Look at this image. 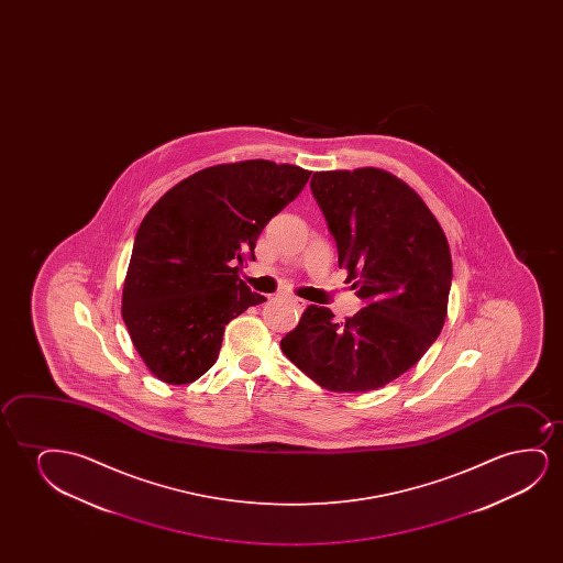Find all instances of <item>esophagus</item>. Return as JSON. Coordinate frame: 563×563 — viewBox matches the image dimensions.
Segmentation results:
<instances>
[{
  "label": "esophagus",
  "instance_id": "34e87169",
  "mask_svg": "<svg viewBox=\"0 0 563 563\" xmlns=\"http://www.w3.org/2000/svg\"><path fill=\"white\" fill-rule=\"evenodd\" d=\"M288 301L292 303L294 308L296 309H303L306 308V300H301V298H296V296H288Z\"/></svg>",
  "mask_w": 563,
  "mask_h": 563
}]
</instances>
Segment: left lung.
<instances>
[{"label":"left lung","instance_id":"left-lung-1","mask_svg":"<svg viewBox=\"0 0 563 563\" xmlns=\"http://www.w3.org/2000/svg\"><path fill=\"white\" fill-rule=\"evenodd\" d=\"M311 192L365 306L344 323L309 306L280 347L327 390H377L411 369L444 327L446 236L416 190L383 169L313 173Z\"/></svg>","mask_w":563,"mask_h":563}]
</instances>
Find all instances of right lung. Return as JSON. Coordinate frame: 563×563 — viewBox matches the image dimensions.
I'll use <instances>...</instances> for the list:
<instances>
[{"label": "right lung", "instance_id": "add662e5", "mask_svg": "<svg viewBox=\"0 0 563 563\" xmlns=\"http://www.w3.org/2000/svg\"><path fill=\"white\" fill-rule=\"evenodd\" d=\"M309 170L250 159L194 173L140 224L123 286L124 324L147 369L188 385L217 362L224 327L265 301L239 277L271 217Z\"/></svg>", "mask_w": 563, "mask_h": 563}]
</instances>
